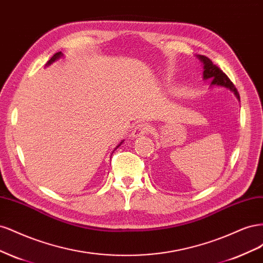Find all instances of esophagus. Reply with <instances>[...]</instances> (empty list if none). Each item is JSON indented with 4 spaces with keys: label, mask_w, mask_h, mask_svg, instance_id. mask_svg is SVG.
Returning <instances> with one entry per match:
<instances>
[{
    "label": "esophagus",
    "mask_w": 263,
    "mask_h": 263,
    "mask_svg": "<svg viewBox=\"0 0 263 263\" xmlns=\"http://www.w3.org/2000/svg\"><path fill=\"white\" fill-rule=\"evenodd\" d=\"M148 125L146 124H137L133 127V132H132V137L133 138H137V137H142L144 135H146L149 132Z\"/></svg>",
    "instance_id": "1"
}]
</instances>
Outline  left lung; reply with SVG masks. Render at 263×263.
<instances>
[{"instance_id":"obj_1","label":"left lung","mask_w":263,"mask_h":263,"mask_svg":"<svg viewBox=\"0 0 263 263\" xmlns=\"http://www.w3.org/2000/svg\"><path fill=\"white\" fill-rule=\"evenodd\" d=\"M198 58L201 59V61L204 63V72L203 77L204 80H208V79H211L212 84L213 85H219V86H225L228 87L230 91H233L238 100H240L239 93H238L236 86L234 83L230 81V79L226 76L225 72H222V70L218 68L216 65H214L212 60L210 58L206 57V55H201L198 54Z\"/></svg>"}]
</instances>
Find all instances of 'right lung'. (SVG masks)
<instances>
[{
  "instance_id": "right-lung-1",
  "label": "right lung",
  "mask_w": 263,
  "mask_h": 263,
  "mask_svg": "<svg viewBox=\"0 0 263 263\" xmlns=\"http://www.w3.org/2000/svg\"><path fill=\"white\" fill-rule=\"evenodd\" d=\"M61 55H62V53H61V51H59V52H57V53H54L53 55H52V57H51V59L48 61V62H47L46 63V66H49V65H51V63L53 62V61H55V60H57L59 57H61ZM121 144H122V142H121ZM121 144H119L118 146H121ZM118 146L116 147V148H118Z\"/></svg>"
}]
</instances>
